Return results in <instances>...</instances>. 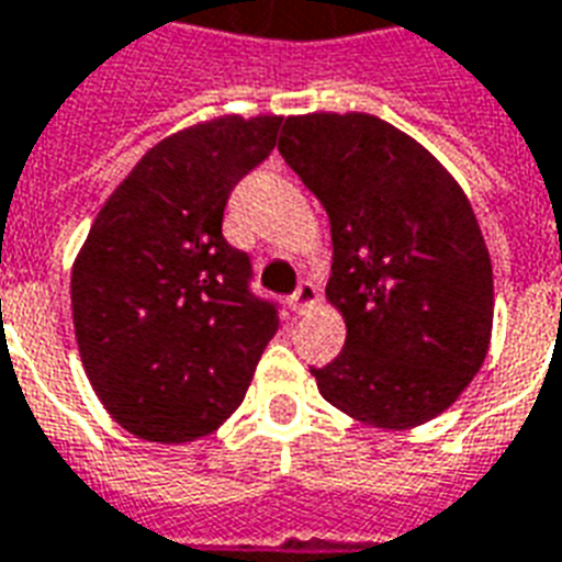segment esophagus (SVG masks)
<instances>
[{"label": "esophagus", "mask_w": 562, "mask_h": 562, "mask_svg": "<svg viewBox=\"0 0 562 562\" xmlns=\"http://www.w3.org/2000/svg\"><path fill=\"white\" fill-rule=\"evenodd\" d=\"M317 296H321L317 284H314V281H302L296 293L290 296V308L296 311V314H305V311H311L317 305Z\"/></svg>", "instance_id": "34e87169"}]
</instances>
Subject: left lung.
<instances>
[{
  "mask_svg": "<svg viewBox=\"0 0 562 562\" xmlns=\"http://www.w3.org/2000/svg\"><path fill=\"white\" fill-rule=\"evenodd\" d=\"M278 151L326 209V299L347 341L311 368L321 395L374 428L443 413L485 362L491 257L473 206L431 151L368 113L284 119Z\"/></svg>",
  "mask_w": 562,
  "mask_h": 562,
  "instance_id": "obj_1",
  "label": "left lung"
}]
</instances>
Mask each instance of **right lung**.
<instances>
[{
  "mask_svg": "<svg viewBox=\"0 0 562 562\" xmlns=\"http://www.w3.org/2000/svg\"><path fill=\"white\" fill-rule=\"evenodd\" d=\"M281 116H221L151 146L98 212L71 272L86 376L151 443L212 434L278 331L251 257L221 233L231 191L276 149Z\"/></svg>",
  "mask_w": 562,
  "mask_h": 562,
  "instance_id": "right-lung-1",
  "label": "right lung"
}]
</instances>
